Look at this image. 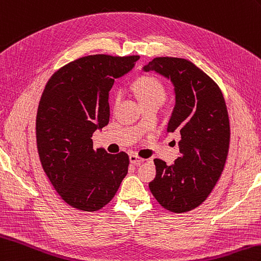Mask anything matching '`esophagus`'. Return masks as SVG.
<instances>
[{"label":"esophagus","instance_id":"obj_1","mask_svg":"<svg viewBox=\"0 0 261 261\" xmlns=\"http://www.w3.org/2000/svg\"><path fill=\"white\" fill-rule=\"evenodd\" d=\"M129 159H130V162L132 163V165H136V166L140 165V163H142L144 161V159L140 158V156L137 155V154H130Z\"/></svg>","mask_w":261,"mask_h":261}]
</instances>
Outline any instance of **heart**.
Here are the masks:
<instances>
[{
  "label": "heart",
  "instance_id": "heart-1",
  "mask_svg": "<svg viewBox=\"0 0 261 261\" xmlns=\"http://www.w3.org/2000/svg\"><path fill=\"white\" fill-rule=\"evenodd\" d=\"M133 91L137 94L138 99L141 101L143 106L148 105L151 102L159 101L162 102L166 95V89L163 84L154 76L150 75H143L138 77L137 80L133 82ZM119 100V94L117 93L114 95L113 102L114 105Z\"/></svg>",
  "mask_w": 261,
  "mask_h": 261
}]
</instances>
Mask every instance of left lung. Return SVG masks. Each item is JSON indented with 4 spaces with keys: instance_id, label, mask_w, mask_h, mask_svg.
I'll use <instances>...</instances> for the list:
<instances>
[{
    "instance_id": "obj_1",
    "label": "left lung",
    "mask_w": 261,
    "mask_h": 261,
    "mask_svg": "<svg viewBox=\"0 0 261 261\" xmlns=\"http://www.w3.org/2000/svg\"><path fill=\"white\" fill-rule=\"evenodd\" d=\"M170 79L175 106L167 132L180 133V156L171 166L154 159L156 174L150 191L175 214L199 207L213 191L227 160L230 124L220 88L186 59L154 58L143 68Z\"/></svg>"
}]
</instances>
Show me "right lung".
Returning <instances> with one entry per match:
<instances>
[{
	"label": "right lung",
	"mask_w": 261,
	"mask_h": 261,
	"mask_svg": "<svg viewBox=\"0 0 261 261\" xmlns=\"http://www.w3.org/2000/svg\"><path fill=\"white\" fill-rule=\"evenodd\" d=\"M139 56L94 54L60 68L47 81L36 113V144L42 168L71 207L100 210L128 173L129 155L94 149L92 135L109 123V91Z\"/></svg>",
	"instance_id": "right-lung-1"
}]
</instances>
